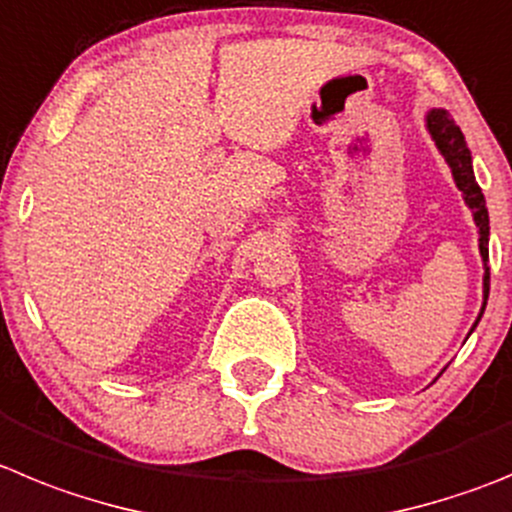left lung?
<instances>
[{
  "instance_id": "1",
  "label": "left lung",
  "mask_w": 512,
  "mask_h": 512,
  "mask_svg": "<svg viewBox=\"0 0 512 512\" xmlns=\"http://www.w3.org/2000/svg\"><path fill=\"white\" fill-rule=\"evenodd\" d=\"M426 131H429L431 142L437 144L444 162L449 164L454 185L462 192L464 205L472 210V220H475L477 225V246H480L482 269H485V274H482V309L480 314H477L475 325H472V330H475L482 312H485L487 294H490V266H487V261H490V251H487V243H490V215H487L485 195H482L480 185H477L475 170H472V152L470 147H467V142H464V134L459 131V126L454 124L452 116L444 109H429L426 111Z\"/></svg>"
}]
</instances>
